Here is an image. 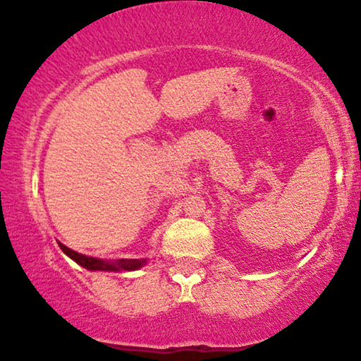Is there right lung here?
Listing matches in <instances>:
<instances>
[{"mask_svg": "<svg viewBox=\"0 0 361 361\" xmlns=\"http://www.w3.org/2000/svg\"><path fill=\"white\" fill-rule=\"evenodd\" d=\"M59 247L72 259V261L80 264V266L89 269V271H135V269L142 267L143 264L147 262L145 259H118V261H102V259L89 257V256H84V254L72 251V249H69L61 243H59Z\"/></svg>", "mask_w": 361, "mask_h": 361, "instance_id": "obj_1", "label": "right lung"}]
</instances>
